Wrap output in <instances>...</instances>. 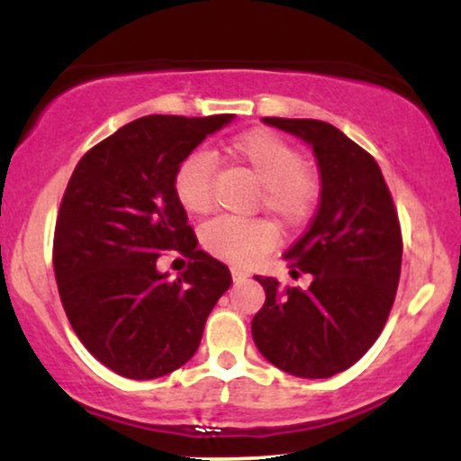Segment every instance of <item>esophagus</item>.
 I'll return each instance as SVG.
<instances>
[{
  "instance_id": "esophagus-1",
  "label": "esophagus",
  "mask_w": 461,
  "mask_h": 461,
  "mask_svg": "<svg viewBox=\"0 0 461 461\" xmlns=\"http://www.w3.org/2000/svg\"><path fill=\"white\" fill-rule=\"evenodd\" d=\"M231 277H234V282H240V279H247L249 275L242 271V268H238V267H231Z\"/></svg>"
}]
</instances>
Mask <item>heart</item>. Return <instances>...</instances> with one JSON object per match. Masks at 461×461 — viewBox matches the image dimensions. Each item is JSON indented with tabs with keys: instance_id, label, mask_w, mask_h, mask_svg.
I'll list each match as a JSON object with an SVG mask.
<instances>
[{
	"instance_id": "obj_1",
	"label": "heart",
	"mask_w": 461,
	"mask_h": 461,
	"mask_svg": "<svg viewBox=\"0 0 461 461\" xmlns=\"http://www.w3.org/2000/svg\"><path fill=\"white\" fill-rule=\"evenodd\" d=\"M227 156L242 164L262 186V205L279 223L297 227L308 219L319 194L314 171L303 164L297 147L267 130L240 134ZM176 194L190 214H205L214 203V162L208 153H190L176 173ZM201 240L208 251L231 264H251L277 240L268 221L219 216L205 223Z\"/></svg>"
}]
</instances>
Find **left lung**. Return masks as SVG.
Wrapping results in <instances>:
<instances>
[{"instance_id": "obj_1", "label": "left lung", "mask_w": 461, "mask_h": 461, "mask_svg": "<svg viewBox=\"0 0 461 461\" xmlns=\"http://www.w3.org/2000/svg\"><path fill=\"white\" fill-rule=\"evenodd\" d=\"M314 151L321 203L284 258L312 275L305 290L262 277L267 301L253 316L258 351L273 366L325 379L357 362L382 333L401 275L399 216L375 158L316 119L264 116Z\"/></svg>"}]
</instances>
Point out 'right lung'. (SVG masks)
<instances>
[{"label":"right lung","instance_id":"1","mask_svg":"<svg viewBox=\"0 0 461 461\" xmlns=\"http://www.w3.org/2000/svg\"><path fill=\"white\" fill-rule=\"evenodd\" d=\"M234 114H149L95 145L68 179L54 234L62 308L82 345L128 379H156L197 351L230 268L197 249L176 194V173L194 147ZM191 258L177 280L157 258Z\"/></svg>","mask_w":461,"mask_h":461}]
</instances>
